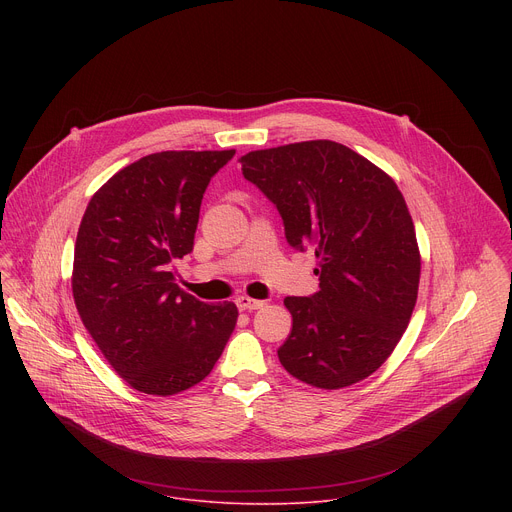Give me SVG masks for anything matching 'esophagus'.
<instances>
[{
  "label": "esophagus",
  "instance_id": "34e87169",
  "mask_svg": "<svg viewBox=\"0 0 512 512\" xmlns=\"http://www.w3.org/2000/svg\"><path fill=\"white\" fill-rule=\"evenodd\" d=\"M237 308L243 310V312H253V310L263 308V302H261V300L247 298V296H241V298H237Z\"/></svg>",
  "mask_w": 512,
  "mask_h": 512
}]
</instances>
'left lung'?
Instances as JSON below:
<instances>
[{"label":"left lung","instance_id":"1","mask_svg":"<svg viewBox=\"0 0 512 512\" xmlns=\"http://www.w3.org/2000/svg\"><path fill=\"white\" fill-rule=\"evenodd\" d=\"M239 162L277 208L287 243L318 259L320 291L283 300L294 318L277 350L283 369L320 389L367 379L401 340L417 300L421 259L403 194L383 170L330 139Z\"/></svg>","mask_w":512,"mask_h":512}]
</instances>
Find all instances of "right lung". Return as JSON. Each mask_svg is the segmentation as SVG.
Here are the masks:
<instances>
[{
	"label": "right lung",
	"mask_w": 512,
	"mask_h": 512,
	"mask_svg": "<svg viewBox=\"0 0 512 512\" xmlns=\"http://www.w3.org/2000/svg\"><path fill=\"white\" fill-rule=\"evenodd\" d=\"M235 150L160 152L119 170L91 198L75 245L72 296L115 373L148 395L200 383L231 338L239 310L174 283L194 247L210 178Z\"/></svg>",
	"instance_id": "right-lung-1"
}]
</instances>
